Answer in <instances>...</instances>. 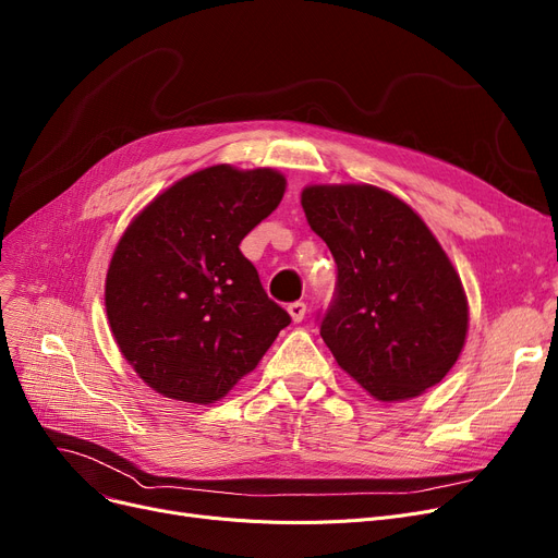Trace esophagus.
<instances>
[{"mask_svg":"<svg viewBox=\"0 0 558 558\" xmlns=\"http://www.w3.org/2000/svg\"><path fill=\"white\" fill-rule=\"evenodd\" d=\"M287 312H289V317H292V322L299 324V322H303V317H305V303H303V301L289 303V305H287Z\"/></svg>","mask_w":558,"mask_h":558,"instance_id":"obj_1","label":"esophagus"}]
</instances>
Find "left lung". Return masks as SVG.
<instances>
[{
    "instance_id": "1",
    "label": "left lung",
    "mask_w": 558,
    "mask_h": 558,
    "mask_svg": "<svg viewBox=\"0 0 558 558\" xmlns=\"http://www.w3.org/2000/svg\"><path fill=\"white\" fill-rule=\"evenodd\" d=\"M301 205L337 264L322 322L337 365L383 403L438 385L465 347L470 307L422 216L372 184H310Z\"/></svg>"
}]
</instances>
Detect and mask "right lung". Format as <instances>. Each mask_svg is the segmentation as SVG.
<instances>
[{
    "mask_svg": "<svg viewBox=\"0 0 558 558\" xmlns=\"http://www.w3.org/2000/svg\"><path fill=\"white\" fill-rule=\"evenodd\" d=\"M284 189L274 168L216 163L161 191L120 236L107 319L120 353L161 397L223 399L292 322L239 251Z\"/></svg>",
    "mask_w": 558,
    "mask_h": 558,
    "instance_id": "right-lung-1",
    "label": "right lung"
}]
</instances>
